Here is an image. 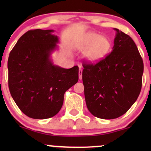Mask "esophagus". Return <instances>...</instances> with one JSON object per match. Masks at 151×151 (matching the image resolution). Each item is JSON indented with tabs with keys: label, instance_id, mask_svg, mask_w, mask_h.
<instances>
[{
	"label": "esophagus",
	"instance_id": "obj_1",
	"mask_svg": "<svg viewBox=\"0 0 151 151\" xmlns=\"http://www.w3.org/2000/svg\"><path fill=\"white\" fill-rule=\"evenodd\" d=\"M79 79H82V70L81 69H79Z\"/></svg>",
	"mask_w": 151,
	"mask_h": 151
}]
</instances>
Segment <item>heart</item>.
I'll return each instance as SVG.
<instances>
[{"mask_svg": "<svg viewBox=\"0 0 151 151\" xmlns=\"http://www.w3.org/2000/svg\"><path fill=\"white\" fill-rule=\"evenodd\" d=\"M79 50H84L83 58L88 63L94 64L104 60L111 49V42L105 36L90 32L84 34L76 44Z\"/></svg>", "mask_w": 151, "mask_h": 151, "instance_id": "obj_1", "label": "heart"}]
</instances>
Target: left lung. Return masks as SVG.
Returning <instances> with one entry per match:
<instances>
[{"mask_svg": "<svg viewBox=\"0 0 151 151\" xmlns=\"http://www.w3.org/2000/svg\"><path fill=\"white\" fill-rule=\"evenodd\" d=\"M113 50L96 64L84 62L82 81L87 109L94 116L114 119L135 103L142 86L143 62L132 38L119 29Z\"/></svg>", "mask_w": 151, "mask_h": 151, "instance_id": "left-lung-1", "label": "left lung"}]
</instances>
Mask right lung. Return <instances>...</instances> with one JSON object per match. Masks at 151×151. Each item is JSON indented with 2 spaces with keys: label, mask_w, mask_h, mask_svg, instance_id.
Instances as JSON below:
<instances>
[{
  "label": "right lung",
  "mask_w": 151,
  "mask_h": 151,
  "mask_svg": "<svg viewBox=\"0 0 151 151\" xmlns=\"http://www.w3.org/2000/svg\"><path fill=\"white\" fill-rule=\"evenodd\" d=\"M53 30L27 31L10 52L8 87L23 114L35 119H49L61 109L64 94L79 79V67L64 69L50 59L57 48Z\"/></svg>",
  "instance_id": "add662e5"
}]
</instances>
